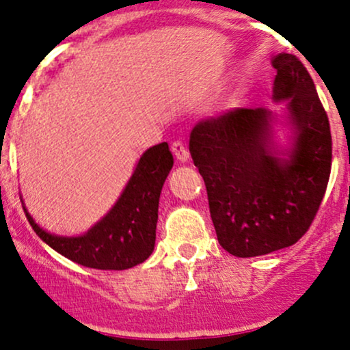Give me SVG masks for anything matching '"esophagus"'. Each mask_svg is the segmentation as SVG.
Listing matches in <instances>:
<instances>
[{
    "label": "esophagus",
    "instance_id": "1",
    "mask_svg": "<svg viewBox=\"0 0 350 350\" xmlns=\"http://www.w3.org/2000/svg\"><path fill=\"white\" fill-rule=\"evenodd\" d=\"M171 149H172V154L176 155V159H178V161H181V162L188 161L189 150H188V147H186V144L183 142V140H174V142H172V146H171Z\"/></svg>",
    "mask_w": 350,
    "mask_h": 350
}]
</instances>
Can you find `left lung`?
Listing matches in <instances>:
<instances>
[{"instance_id": "obj_1", "label": "left lung", "mask_w": 350, "mask_h": 350, "mask_svg": "<svg viewBox=\"0 0 350 350\" xmlns=\"http://www.w3.org/2000/svg\"><path fill=\"white\" fill-rule=\"evenodd\" d=\"M273 66L274 98L289 100L296 129L289 161L271 152V116L262 108L201 120L189 135L218 242L237 257L298 242L315 220L330 178V123L312 76L293 54L276 55Z\"/></svg>"}]
</instances>
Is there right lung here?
Segmentation results:
<instances>
[{"mask_svg": "<svg viewBox=\"0 0 350 350\" xmlns=\"http://www.w3.org/2000/svg\"><path fill=\"white\" fill-rule=\"evenodd\" d=\"M172 164L174 159L167 142L150 147L140 157L125 191L111 211L81 237L47 234L30 215H25L35 234L72 262L103 271L129 269L152 254L159 198Z\"/></svg>", "mask_w": 350, "mask_h": 350, "instance_id": "right-lung-1", "label": "right lung"}]
</instances>
